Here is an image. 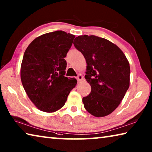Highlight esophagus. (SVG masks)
<instances>
[{"label": "esophagus", "instance_id": "obj_1", "mask_svg": "<svg viewBox=\"0 0 152 152\" xmlns=\"http://www.w3.org/2000/svg\"><path fill=\"white\" fill-rule=\"evenodd\" d=\"M76 79H77V80H78V82H80L82 80H83V76H82L81 74H80V75L77 76Z\"/></svg>", "mask_w": 152, "mask_h": 152}]
</instances>
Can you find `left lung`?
Returning a JSON list of instances; mask_svg holds the SVG:
<instances>
[{"label": "left lung", "mask_w": 152, "mask_h": 152, "mask_svg": "<svg viewBox=\"0 0 152 152\" xmlns=\"http://www.w3.org/2000/svg\"><path fill=\"white\" fill-rule=\"evenodd\" d=\"M74 45L86 61L85 78L91 86L83 97L85 109L96 117L109 115L117 109L129 87V63L114 43L94 35H80Z\"/></svg>", "instance_id": "8db88e82"}]
</instances>
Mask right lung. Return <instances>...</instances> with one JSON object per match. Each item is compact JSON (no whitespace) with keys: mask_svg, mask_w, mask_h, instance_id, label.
<instances>
[{"mask_svg":"<svg viewBox=\"0 0 152 152\" xmlns=\"http://www.w3.org/2000/svg\"><path fill=\"white\" fill-rule=\"evenodd\" d=\"M75 35L62 31L36 37L25 50L20 80L29 99L38 109L53 113L64 107L77 84L65 77L67 53Z\"/></svg>","mask_w":152,"mask_h":152,"instance_id":"right-lung-1","label":"right lung"}]
</instances>
